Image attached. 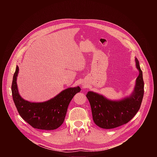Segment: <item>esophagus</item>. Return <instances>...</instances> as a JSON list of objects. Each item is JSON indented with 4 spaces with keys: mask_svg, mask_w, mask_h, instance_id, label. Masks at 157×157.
I'll return each mask as SVG.
<instances>
[{
    "mask_svg": "<svg viewBox=\"0 0 157 157\" xmlns=\"http://www.w3.org/2000/svg\"><path fill=\"white\" fill-rule=\"evenodd\" d=\"M83 87H85V86H83Z\"/></svg>",
    "mask_w": 157,
    "mask_h": 157,
    "instance_id": "34e87169",
    "label": "esophagus"
}]
</instances>
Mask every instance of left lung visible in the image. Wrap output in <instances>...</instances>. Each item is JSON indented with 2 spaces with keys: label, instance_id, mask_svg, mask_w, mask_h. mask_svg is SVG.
I'll return each mask as SVG.
<instances>
[{
  "label": "left lung",
  "instance_id": "obj_1",
  "mask_svg": "<svg viewBox=\"0 0 157 157\" xmlns=\"http://www.w3.org/2000/svg\"><path fill=\"white\" fill-rule=\"evenodd\" d=\"M139 75L132 94L119 101H111L98 93L89 91L86 97L90 103L94 123L105 129L114 128L129 122L139 111L144 94V82L139 62L136 58Z\"/></svg>",
  "mask_w": 157,
  "mask_h": 157
}]
</instances>
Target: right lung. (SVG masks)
<instances>
[{"instance_id":"obj_1","label":"right lung","mask_w":157,"mask_h":157,"mask_svg":"<svg viewBox=\"0 0 157 157\" xmlns=\"http://www.w3.org/2000/svg\"><path fill=\"white\" fill-rule=\"evenodd\" d=\"M18 70L17 66L13 76L12 93L20 116L35 128L51 130L60 127L64 121L70 102L74 96L80 92L81 88L79 86L67 88L47 101L31 102L19 94L17 84Z\"/></svg>"}]
</instances>
